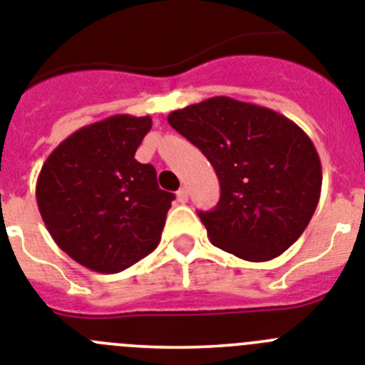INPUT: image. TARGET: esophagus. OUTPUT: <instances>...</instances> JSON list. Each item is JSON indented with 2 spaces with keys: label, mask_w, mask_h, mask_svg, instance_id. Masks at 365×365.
<instances>
[{
  "label": "esophagus",
  "mask_w": 365,
  "mask_h": 365,
  "mask_svg": "<svg viewBox=\"0 0 365 365\" xmlns=\"http://www.w3.org/2000/svg\"><path fill=\"white\" fill-rule=\"evenodd\" d=\"M176 198H178L180 204H185L187 198H189V195H187V189H185V187H182V189H180V191L176 192Z\"/></svg>",
  "instance_id": "1"
}]
</instances>
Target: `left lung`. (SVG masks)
Instances as JSON below:
<instances>
[{"mask_svg":"<svg viewBox=\"0 0 365 365\" xmlns=\"http://www.w3.org/2000/svg\"><path fill=\"white\" fill-rule=\"evenodd\" d=\"M167 119L200 148L220 182L217 207L198 213L209 240L253 262L287 252L322 192V161L309 135L270 108L231 97H211Z\"/></svg>","mask_w":365,"mask_h":365,"instance_id":"left-lung-1","label":"left lung"}]
</instances>
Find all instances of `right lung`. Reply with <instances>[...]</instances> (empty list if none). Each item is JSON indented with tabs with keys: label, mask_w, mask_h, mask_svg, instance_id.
I'll list each match as a JSON object with an SVG mask.
<instances>
[{
	"label": "right lung",
	"mask_w": 365,
	"mask_h": 365,
	"mask_svg": "<svg viewBox=\"0 0 365 365\" xmlns=\"http://www.w3.org/2000/svg\"><path fill=\"white\" fill-rule=\"evenodd\" d=\"M152 119L119 113L82 126L43 163L36 204L47 231L73 261L117 274L160 244L173 192L135 150Z\"/></svg>",
	"instance_id": "obj_1"
}]
</instances>
